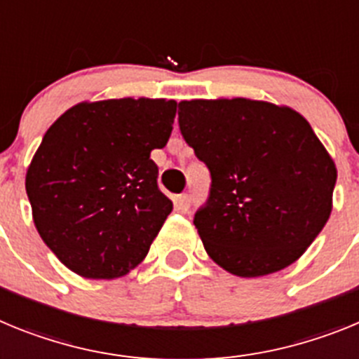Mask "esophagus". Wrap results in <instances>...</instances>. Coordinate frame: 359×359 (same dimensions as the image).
I'll return each instance as SVG.
<instances>
[{
    "label": "esophagus",
    "mask_w": 359,
    "mask_h": 359,
    "mask_svg": "<svg viewBox=\"0 0 359 359\" xmlns=\"http://www.w3.org/2000/svg\"><path fill=\"white\" fill-rule=\"evenodd\" d=\"M190 201H192L190 194H180L176 198V201H174V207H176L177 212L187 214V212H189V208H190Z\"/></svg>",
    "instance_id": "1"
}]
</instances>
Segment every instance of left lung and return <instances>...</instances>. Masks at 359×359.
I'll return each instance as SVG.
<instances>
[{
  "label": "left lung",
  "instance_id": "left-lung-1",
  "mask_svg": "<svg viewBox=\"0 0 359 359\" xmlns=\"http://www.w3.org/2000/svg\"><path fill=\"white\" fill-rule=\"evenodd\" d=\"M180 131L210 170L194 224L212 261L237 277L293 264L327 223L336 167L309 122L290 107L183 100Z\"/></svg>",
  "mask_w": 359,
  "mask_h": 359
}]
</instances>
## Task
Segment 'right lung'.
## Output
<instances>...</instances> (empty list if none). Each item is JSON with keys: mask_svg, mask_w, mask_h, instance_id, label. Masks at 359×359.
<instances>
[{"mask_svg": "<svg viewBox=\"0 0 359 359\" xmlns=\"http://www.w3.org/2000/svg\"><path fill=\"white\" fill-rule=\"evenodd\" d=\"M174 100L82 102L53 122L27 172L41 239L86 278L122 277L140 264L172 210L152 149L167 145Z\"/></svg>", "mask_w": 359, "mask_h": 359, "instance_id": "1", "label": "right lung"}]
</instances>
